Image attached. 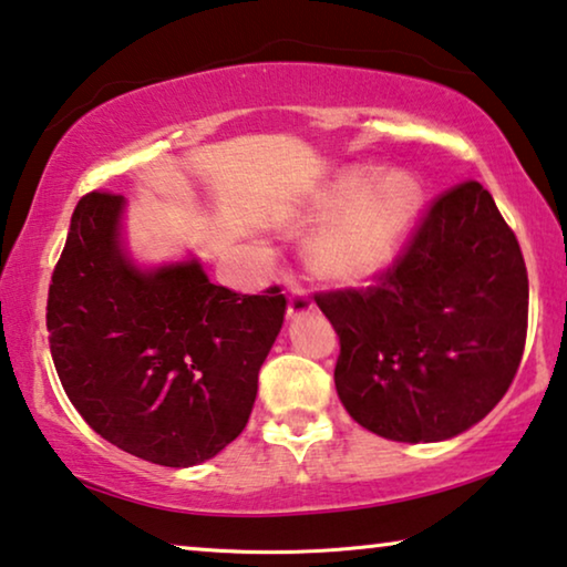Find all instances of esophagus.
<instances>
[{
	"label": "esophagus",
	"instance_id": "1",
	"mask_svg": "<svg viewBox=\"0 0 567 567\" xmlns=\"http://www.w3.org/2000/svg\"><path fill=\"white\" fill-rule=\"evenodd\" d=\"M312 308V298L302 290V287H292L290 290V300H287V318H300L302 312H308Z\"/></svg>",
	"mask_w": 567,
	"mask_h": 567
}]
</instances>
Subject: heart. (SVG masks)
I'll return each instance as SVG.
<instances>
[{
    "mask_svg": "<svg viewBox=\"0 0 567 567\" xmlns=\"http://www.w3.org/2000/svg\"><path fill=\"white\" fill-rule=\"evenodd\" d=\"M323 208H343L312 244L320 272L336 280H367L400 251L415 224L420 185L408 173H390L374 185L371 171H349L326 193Z\"/></svg>",
    "mask_w": 567,
    "mask_h": 567,
    "instance_id": "1",
    "label": "heart"
}]
</instances>
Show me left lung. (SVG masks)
Masks as SVG:
<instances>
[{"instance_id":"1","label":"left lung","mask_w":567,"mask_h":567,"mask_svg":"<svg viewBox=\"0 0 567 567\" xmlns=\"http://www.w3.org/2000/svg\"><path fill=\"white\" fill-rule=\"evenodd\" d=\"M316 302L341 341L333 379L343 408L390 441L435 443L476 425L525 351V257L476 181L430 203L377 285Z\"/></svg>"}]
</instances>
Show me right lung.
I'll list each match as a JSON object with an SVG mask.
<instances>
[{
    "label": "right lung",
    "instance_id": "right-lung-1",
    "mask_svg": "<svg viewBox=\"0 0 567 567\" xmlns=\"http://www.w3.org/2000/svg\"><path fill=\"white\" fill-rule=\"evenodd\" d=\"M122 210L104 190L75 206L48 290L50 353L104 441L157 466H196L247 427L287 300L277 285H214L196 259L142 272L122 247Z\"/></svg>",
    "mask_w": 567,
    "mask_h": 567
}]
</instances>
